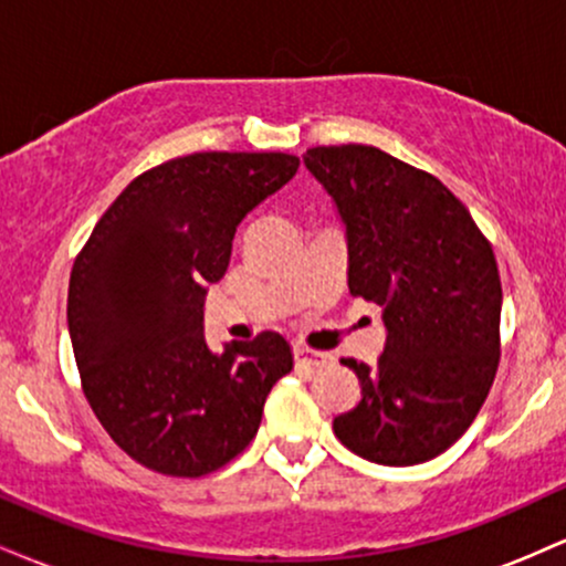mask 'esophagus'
I'll return each instance as SVG.
<instances>
[{"label": "esophagus", "mask_w": 566, "mask_h": 566, "mask_svg": "<svg viewBox=\"0 0 566 566\" xmlns=\"http://www.w3.org/2000/svg\"><path fill=\"white\" fill-rule=\"evenodd\" d=\"M295 365L301 369H308V373H314V369H319L327 365V356L319 354V350H311L305 346H295Z\"/></svg>", "instance_id": "34e87169"}]
</instances>
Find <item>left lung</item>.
Masks as SVG:
<instances>
[{"label":"left lung","mask_w":566,"mask_h":566,"mask_svg":"<svg viewBox=\"0 0 566 566\" xmlns=\"http://www.w3.org/2000/svg\"><path fill=\"white\" fill-rule=\"evenodd\" d=\"M305 167L333 199L348 242V290L382 308L378 365L343 359L359 405L335 437L380 465H418L465 433L500 361L492 247L441 180L375 146H319Z\"/></svg>","instance_id":"1"}]
</instances>
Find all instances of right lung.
Masks as SVG:
<instances>
[{
	"label": "right lung",
	"instance_id": "1",
	"mask_svg": "<svg viewBox=\"0 0 566 566\" xmlns=\"http://www.w3.org/2000/svg\"><path fill=\"white\" fill-rule=\"evenodd\" d=\"M292 154L207 151L138 175L71 269L69 335L108 437L146 469L205 476L250 444L292 348L265 329L216 354L207 284L223 279L237 226L276 193Z\"/></svg>",
	"mask_w": 566,
	"mask_h": 566
}]
</instances>
